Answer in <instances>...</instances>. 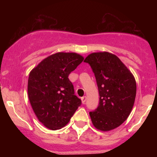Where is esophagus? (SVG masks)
I'll use <instances>...</instances> for the list:
<instances>
[{
    "mask_svg": "<svg viewBox=\"0 0 157 157\" xmlns=\"http://www.w3.org/2000/svg\"><path fill=\"white\" fill-rule=\"evenodd\" d=\"M86 99H87L86 96H83L82 98H81V100H82V103L85 104V101H86Z\"/></svg>",
    "mask_w": 157,
    "mask_h": 157,
    "instance_id": "esophagus-1",
    "label": "esophagus"
}]
</instances>
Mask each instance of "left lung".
I'll use <instances>...</instances> for the list:
<instances>
[{
    "label": "left lung",
    "mask_w": 157,
    "mask_h": 157,
    "mask_svg": "<svg viewBox=\"0 0 157 157\" xmlns=\"http://www.w3.org/2000/svg\"><path fill=\"white\" fill-rule=\"evenodd\" d=\"M84 62L92 69L100 95L98 107L89 113L91 122L99 131L115 129L128 119L134 105V76L121 60L111 52H92Z\"/></svg>",
    "instance_id": "obj_1"
}]
</instances>
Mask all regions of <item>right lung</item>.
Here are the masks:
<instances>
[{
  "label": "right lung",
  "mask_w": 157,
  "mask_h": 157,
  "mask_svg": "<svg viewBox=\"0 0 157 157\" xmlns=\"http://www.w3.org/2000/svg\"><path fill=\"white\" fill-rule=\"evenodd\" d=\"M83 59L76 52H56L29 72V102L39 121L48 129L56 131L66 126L82 104L68 77Z\"/></svg>",
  "instance_id": "add662e5"
}]
</instances>
